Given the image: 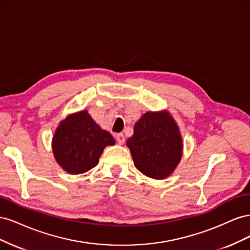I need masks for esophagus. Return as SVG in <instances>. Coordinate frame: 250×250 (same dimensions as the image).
<instances>
[{"instance_id":"34e87169","label":"esophagus","mask_w":250,"mask_h":250,"mask_svg":"<svg viewBox=\"0 0 250 250\" xmlns=\"http://www.w3.org/2000/svg\"><path fill=\"white\" fill-rule=\"evenodd\" d=\"M116 139H117V142L120 144V145H123V144L125 143V137L123 133H118L116 135Z\"/></svg>"}]
</instances>
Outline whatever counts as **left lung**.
<instances>
[{
	"label": "left lung",
	"mask_w": 250,
	"mask_h": 250,
	"mask_svg": "<svg viewBox=\"0 0 250 250\" xmlns=\"http://www.w3.org/2000/svg\"><path fill=\"white\" fill-rule=\"evenodd\" d=\"M126 145L135 168L153 179L169 177L178 166L184 149L179 127L168 110L144 113Z\"/></svg>",
	"instance_id": "obj_1"
}]
</instances>
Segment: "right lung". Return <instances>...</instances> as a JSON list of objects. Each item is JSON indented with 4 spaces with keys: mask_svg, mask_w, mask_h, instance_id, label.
Masks as SVG:
<instances>
[{
    "mask_svg": "<svg viewBox=\"0 0 250 250\" xmlns=\"http://www.w3.org/2000/svg\"><path fill=\"white\" fill-rule=\"evenodd\" d=\"M115 144L112 135L102 129L87 110H80L59 123L52 139V150L65 172L82 174L96 167L104 148Z\"/></svg>",
    "mask_w": 250,
    "mask_h": 250,
    "instance_id": "1",
    "label": "right lung"
}]
</instances>
